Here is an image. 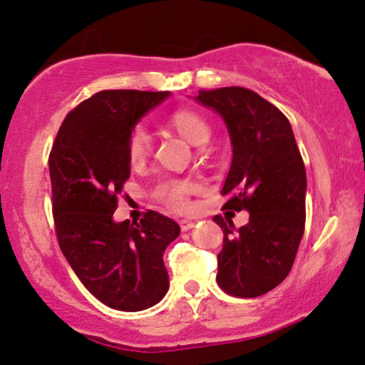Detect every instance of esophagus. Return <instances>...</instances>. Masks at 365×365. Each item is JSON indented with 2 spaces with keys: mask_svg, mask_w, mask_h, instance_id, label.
Returning <instances> with one entry per match:
<instances>
[{
  "mask_svg": "<svg viewBox=\"0 0 365 365\" xmlns=\"http://www.w3.org/2000/svg\"><path fill=\"white\" fill-rule=\"evenodd\" d=\"M178 224H180V229H182L183 232H187V230H190L193 225H195V222H193V220H188V219H182Z\"/></svg>",
  "mask_w": 365,
  "mask_h": 365,
  "instance_id": "34e87169",
  "label": "esophagus"
}]
</instances>
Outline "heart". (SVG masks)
<instances>
[{"mask_svg": "<svg viewBox=\"0 0 365 365\" xmlns=\"http://www.w3.org/2000/svg\"><path fill=\"white\" fill-rule=\"evenodd\" d=\"M170 124L172 128L188 140L192 145L202 146L209 141L212 128L210 123L190 109H182L173 113L170 116ZM128 160L131 165H141L153 150V138L150 131L141 124H138L129 131L128 136ZM193 185L187 180H167L156 188V195H158L165 204H168L175 210H187L188 209V193L192 192Z\"/></svg>", "mask_w": 365, "mask_h": 365, "instance_id": "b5f03b06", "label": "heart"}]
</instances>
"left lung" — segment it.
I'll use <instances>...</instances> for the list:
<instances>
[{
  "label": "left lung",
  "instance_id": "1",
  "mask_svg": "<svg viewBox=\"0 0 365 365\" xmlns=\"http://www.w3.org/2000/svg\"><path fill=\"white\" fill-rule=\"evenodd\" d=\"M195 101L220 114L230 136L224 207L249 212V222L239 229L227 217H214L224 230L217 283L232 297H261L288 276L305 230L307 173L292 124L244 87L200 91Z\"/></svg>",
  "mask_w": 365,
  "mask_h": 365
}]
</instances>
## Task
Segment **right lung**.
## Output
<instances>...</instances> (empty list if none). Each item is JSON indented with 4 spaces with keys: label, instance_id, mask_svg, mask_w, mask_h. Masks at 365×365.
I'll list each match as a JSON object with an SVG mask.
<instances>
[{
    "label": "right lung",
    "instance_id": "right-lung-1",
    "mask_svg": "<svg viewBox=\"0 0 365 365\" xmlns=\"http://www.w3.org/2000/svg\"><path fill=\"white\" fill-rule=\"evenodd\" d=\"M168 96L101 91L67 114L50 151L60 249L82 284L114 310H146L168 292L163 252L180 225L155 210L135 224L113 219L131 173L129 131Z\"/></svg>",
    "mask_w": 365,
    "mask_h": 365
}]
</instances>
